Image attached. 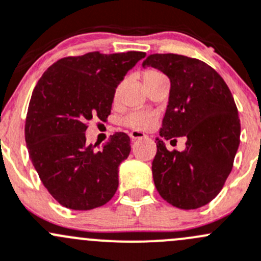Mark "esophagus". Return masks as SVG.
<instances>
[{
	"instance_id": "esophagus-1",
	"label": "esophagus",
	"mask_w": 261,
	"mask_h": 261,
	"mask_svg": "<svg viewBox=\"0 0 261 261\" xmlns=\"http://www.w3.org/2000/svg\"><path fill=\"white\" fill-rule=\"evenodd\" d=\"M128 135H130V138L133 139V140H136V139H144V138H146L145 134L140 133V131H138V130H131L130 133H128Z\"/></svg>"
}]
</instances>
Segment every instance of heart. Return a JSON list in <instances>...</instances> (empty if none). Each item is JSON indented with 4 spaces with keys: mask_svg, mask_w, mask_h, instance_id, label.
Masks as SVG:
<instances>
[{
    "mask_svg": "<svg viewBox=\"0 0 261 261\" xmlns=\"http://www.w3.org/2000/svg\"><path fill=\"white\" fill-rule=\"evenodd\" d=\"M156 75H162V72L156 71L154 69H149L144 71V80L149 79V77L156 76ZM155 118H154L153 113L148 112V111L143 110H134L126 113L122 118H121V123L127 127L135 128V130H146L150 127L154 123Z\"/></svg>",
    "mask_w": 261,
    "mask_h": 261,
    "instance_id": "1",
    "label": "heart"
}]
</instances>
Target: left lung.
<instances>
[{"label":"left lung","mask_w":261,"mask_h":261,"mask_svg":"<svg viewBox=\"0 0 261 261\" xmlns=\"http://www.w3.org/2000/svg\"><path fill=\"white\" fill-rule=\"evenodd\" d=\"M143 66L155 67L171 80L151 163L154 185L171 205L198 209L219 194L233 167L241 133L236 103L221 75L198 58L154 53ZM179 136L188 139L187 149L168 151L163 139Z\"/></svg>","instance_id":"8db88e82"}]
</instances>
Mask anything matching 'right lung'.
<instances>
[{
  "label": "right lung",
  "instance_id": "right-lung-1",
  "mask_svg": "<svg viewBox=\"0 0 261 261\" xmlns=\"http://www.w3.org/2000/svg\"><path fill=\"white\" fill-rule=\"evenodd\" d=\"M145 52H89L63 57L38 80L25 120L28 151L56 201L74 211L105 205L118 187L130 138L116 133L102 150L88 144L92 118L107 121L117 85Z\"/></svg>",
  "mask_w": 261,
  "mask_h": 261
}]
</instances>
